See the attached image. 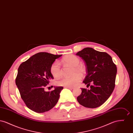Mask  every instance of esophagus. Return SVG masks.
Returning <instances> with one entry per match:
<instances>
[{"instance_id":"obj_1","label":"esophagus","mask_w":133,"mask_h":133,"mask_svg":"<svg viewBox=\"0 0 133 133\" xmlns=\"http://www.w3.org/2000/svg\"><path fill=\"white\" fill-rule=\"evenodd\" d=\"M65 88L69 89H74V87H65Z\"/></svg>"}]
</instances>
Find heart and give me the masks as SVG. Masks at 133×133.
<instances>
[{
    "label": "heart",
    "mask_w": 133,
    "mask_h": 133,
    "mask_svg": "<svg viewBox=\"0 0 133 133\" xmlns=\"http://www.w3.org/2000/svg\"><path fill=\"white\" fill-rule=\"evenodd\" d=\"M62 62L65 65L72 67L70 77L62 78L56 81L58 86L65 87L75 86L79 82L82 78V76L86 73L85 67L80 63V60L75 55L70 54L65 56L62 59ZM51 75L54 78H59L62 75V69L60 63L56 61L52 64L50 67Z\"/></svg>",
    "instance_id": "b5f03b06"
}]
</instances>
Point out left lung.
<instances>
[{"instance_id": "obj_1", "label": "left lung", "mask_w": 133, "mask_h": 133, "mask_svg": "<svg viewBox=\"0 0 133 133\" xmlns=\"http://www.w3.org/2000/svg\"><path fill=\"white\" fill-rule=\"evenodd\" d=\"M76 55L85 62L87 75L83 82L91 88L90 90L81 88L82 93L77 97V101L85 107H98L107 100L114 90L116 65L108 53L92 48H84Z\"/></svg>"}]
</instances>
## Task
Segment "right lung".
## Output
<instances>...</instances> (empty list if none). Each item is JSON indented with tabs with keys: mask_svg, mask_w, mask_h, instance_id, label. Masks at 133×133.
<instances>
[{
	"mask_svg": "<svg viewBox=\"0 0 133 133\" xmlns=\"http://www.w3.org/2000/svg\"><path fill=\"white\" fill-rule=\"evenodd\" d=\"M62 55L39 52L22 63L18 69L15 83L22 99L32 111L42 113L48 111L57 104L63 87H56L51 92L45 87L54 79L50 67Z\"/></svg>",
	"mask_w": 133,
	"mask_h": 133,
	"instance_id": "obj_1",
	"label": "right lung"
}]
</instances>
